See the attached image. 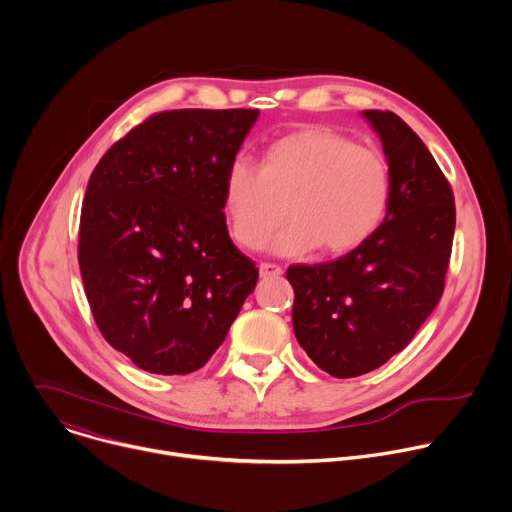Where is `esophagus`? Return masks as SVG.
<instances>
[{
  "label": "esophagus",
  "instance_id": "1",
  "mask_svg": "<svg viewBox=\"0 0 512 512\" xmlns=\"http://www.w3.org/2000/svg\"><path fill=\"white\" fill-rule=\"evenodd\" d=\"M259 273H261V277H279L283 273V269L277 263H261Z\"/></svg>",
  "mask_w": 512,
  "mask_h": 512
}]
</instances>
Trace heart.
<instances>
[{"label": "heart", "mask_w": 512, "mask_h": 512, "mask_svg": "<svg viewBox=\"0 0 512 512\" xmlns=\"http://www.w3.org/2000/svg\"><path fill=\"white\" fill-rule=\"evenodd\" d=\"M391 198L385 154L322 125H304L267 143L259 168L233 160L223 178L231 239L243 249H261L287 210L291 225L275 243L283 255L316 247L326 257L356 251L385 223Z\"/></svg>", "instance_id": "heart-1"}]
</instances>
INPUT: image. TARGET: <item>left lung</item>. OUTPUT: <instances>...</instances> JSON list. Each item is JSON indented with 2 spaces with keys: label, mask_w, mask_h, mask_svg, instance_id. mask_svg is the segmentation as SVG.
I'll return each instance as SVG.
<instances>
[{
  "label": "left lung",
  "mask_w": 512,
  "mask_h": 512,
  "mask_svg": "<svg viewBox=\"0 0 512 512\" xmlns=\"http://www.w3.org/2000/svg\"><path fill=\"white\" fill-rule=\"evenodd\" d=\"M393 172L381 229L352 253L291 265L294 332L336 379L379 369L417 334L444 294L456 229L454 192L419 135L391 111H364Z\"/></svg>",
  "instance_id": "left-lung-1"
}]
</instances>
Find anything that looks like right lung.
<instances>
[{"mask_svg":"<svg viewBox=\"0 0 512 512\" xmlns=\"http://www.w3.org/2000/svg\"><path fill=\"white\" fill-rule=\"evenodd\" d=\"M257 115L154 113L91 174L79 227L85 294L103 338L143 371L204 367L257 285L223 212L225 172Z\"/></svg>","mask_w":512,"mask_h":512,"instance_id":"add662e5","label":"right lung"}]
</instances>
